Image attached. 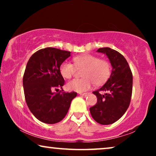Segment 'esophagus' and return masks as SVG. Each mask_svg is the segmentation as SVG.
Wrapping results in <instances>:
<instances>
[{
	"label": "esophagus",
	"instance_id": "1",
	"mask_svg": "<svg viewBox=\"0 0 156 156\" xmlns=\"http://www.w3.org/2000/svg\"><path fill=\"white\" fill-rule=\"evenodd\" d=\"M80 94L83 96V97H87V96H88L89 94V93H88V92H87V93H81V94Z\"/></svg>",
	"mask_w": 156,
	"mask_h": 156
}]
</instances>
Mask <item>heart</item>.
Masks as SVG:
<instances>
[{
	"label": "heart",
	"mask_w": 156,
	"mask_h": 156,
	"mask_svg": "<svg viewBox=\"0 0 156 156\" xmlns=\"http://www.w3.org/2000/svg\"><path fill=\"white\" fill-rule=\"evenodd\" d=\"M73 64L65 62L59 67L61 75L65 79H70L74 75L76 68L83 69L81 76L83 78L76 79L67 84L68 90L83 92L89 90L94 83L97 86L103 84L111 75L112 67L105 59H101L94 55L85 54L73 58Z\"/></svg>",
	"instance_id": "1"
}]
</instances>
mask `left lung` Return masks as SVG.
Returning a JSON list of instances; mask_svg holds the SVG:
<instances>
[{
	"label": "left lung",
	"instance_id": "left-lung-1",
	"mask_svg": "<svg viewBox=\"0 0 156 156\" xmlns=\"http://www.w3.org/2000/svg\"><path fill=\"white\" fill-rule=\"evenodd\" d=\"M98 52L107 56L112 67V73L105 84L93 91L97 103L89 108L92 118L102 125L112 124L118 121L129 108L132 95L133 75L126 59L110 48H102ZM104 91L105 94H101Z\"/></svg>",
	"mask_w": 156,
	"mask_h": 156
}]
</instances>
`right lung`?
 I'll list each match as a JSON object with an SVG mask.
<instances>
[{
    "label": "right lung",
    "instance_id": "add662e5",
    "mask_svg": "<svg viewBox=\"0 0 156 156\" xmlns=\"http://www.w3.org/2000/svg\"><path fill=\"white\" fill-rule=\"evenodd\" d=\"M70 53L46 48L34 53L27 63L23 80L25 101L32 114L43 123L53 124L62 120L76 96L74 91H52L65 84L59 67Z\"/></svg>",
    "mask_w": 156,
    "mask_h": 156
}]
</instances>
